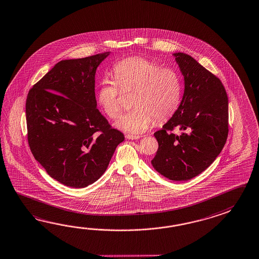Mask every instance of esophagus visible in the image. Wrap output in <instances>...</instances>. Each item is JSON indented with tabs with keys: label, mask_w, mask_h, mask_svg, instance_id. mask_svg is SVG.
I'll list each match as a JSON object with an SVG mask.
<instances>
[{
	"label": "esophagus",
	"mask_w": 259,
	"mask_h": 259,
	"mask_svg": "<svg viewBox=\"0 0 259 259\" xmlns=\"http://www.w3.org/2000/svg\"><path fill=\"white\" fill-rule=\"evenodd\" d=\"M125 138L127 139H131V140H136V139H138V138H141L140 136H134V135H125Z\"/></svg>",
	"instance_id": "esophagus-1"
}]
</instances>
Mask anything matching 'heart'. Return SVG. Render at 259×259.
<instances>
[{
    "mask_svg": "<svg viewBox=\"0 0 259 259\" xmlns=\"http://www.w3.org/2000/svg\"><path fill=\"white\" fill-rule=\"evenodd\" d=\"M113 76L121 90H135L133 105L136 108L116 122V126L125 132H145L154 119L159 122L166 121L179 108L181 82L174 69L161 68L147 58L130 57L116 64ZM116 85L114 81L103 80L97 94L98 105L111 119L118 118L121 112L120 90Z\"/></svg>",
    "mask_w": 259,
    "mask_h": 259,
    "instance_id": "b5f03b06",
    "label": "heart"
}]
</instances>
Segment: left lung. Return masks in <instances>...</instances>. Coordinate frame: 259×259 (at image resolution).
Masks as SVG:
<instances>
[{
    "label": "left lung",
    "mask_w": 259,
    "mask_h": 259,
    "mask_svg": "<svg viewBox=\"0 0 259 259\" xmlns=\"http://www.w3.org/2000/svg\"><path fill=\"white\" fill-rule=\"evenodd\" d=\"M174 56L184 76V95L172 118L154 133L159 148L151 163L166 179L186 181L210 166L224 148L229 100L215 75L187 54Z\"/></svg>",
    "instance_id": "left-lung-1"
}]
</instances>
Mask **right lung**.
Segmentation results:
<instances>
[{
	"mask_svg": "<svg viewBox=\"0 0 259 259\" xmlns=\"http://www.w3.org/2000/svg\"><path fill=\"white\" fill-rule=\"evenodd\" d=\"M109 53L59 61L27 97L30 150L52 179L68 187L97 181L124 140L97 109L95 75Z\"/></svg>",
	"mask_w": 259,
	"mask_h": 259,
	"instance_id": "obj_1",
	"label": "right lung"
}]
</instances>
